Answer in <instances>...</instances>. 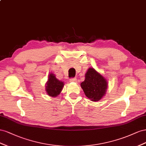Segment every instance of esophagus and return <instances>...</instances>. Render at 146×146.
<instances>
[{
	"label": "esophagus",
	"instance_id": "esophagus-1",
	"mask_svg": "<svg viewBox=\"0 0 146 146\" xmlns=\"http://www.w3.org/2000/svg\"><path fill=\"white\" fill-rule=\"evenodd\" d=\"M70 82H77V79H76V78H71L70 80Z\"/></svg>",
	"mask_w": 146,
	"mask_h": 146
}]
</instances>
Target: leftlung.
<instances>
[{"label": "left lung", "mask_w": 146, "mask_h": 146, "mask_svg": "<svg viewBox=\"0 0 146 146\" xmlns=\"http://www.w3.org/2000/svg\"><path fill=\"white\" fill-rule=\"evenodd\" d=\"M81 87L86 96L92 102H97L106 94L108 82L102 74L93 68H89L85 74V80Z\"/></svg>", "instance_id": "8db88e82"}]
</instances>
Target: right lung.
Returning <instances> with one entry per match:
<instances>
[{"label":"right lung","mask_w":146,"mask_h":146,"mask_svg":"<svg viewBox=\"0 0 146 146\" xmlns=\"http://www.w3.org/2000/svg\"><path fill=\"white\" fill-rule=\"evenodd\" d=\"M64 86V82L59 81L56 78L54 74H49L48 81L46 84V92L50 97H56L60 94Z\"/></svg>","instance_id":"right-lung-1"}]
</instances>
